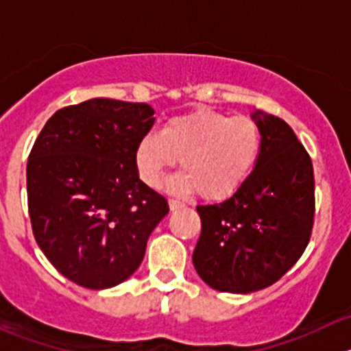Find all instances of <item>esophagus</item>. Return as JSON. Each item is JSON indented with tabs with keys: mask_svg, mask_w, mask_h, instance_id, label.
<instances>
[{
	"mask_svg": "<svg viewBox=\"0 0 351 351\" xmlns=\"http://www.w3.org/2000/svg\"><path fill=\"white\" fill-rule=\"evenodd\" d=\"M183 207H185V204H183V202L175 200V198H171V200H169V208H171V210H178V208H183Z\"/></svg>",
	"mask_w": 351,
	"mask_h": 351,
	"instance_id": "34e87169",
	"label": "esophagus"
}]
</instances>
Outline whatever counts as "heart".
Segmentation results:
<instances>
[{
	"mask_svg": "<svg viewBox=\"0 0 351 351\" xmlns=\"http://www.w3.org/2000/svg\"><path fill=\"white\" fill-rule=\"evenodd\" d=\"M260 149L261 132L253 119L198 110L169 119L161 132L146 134L134 158L147 185H159L166 169L180 159L183 173L173 182L176 189L222 200L243 185Z\"/></svg>",
	"mask_w": 351,
	"mask_h": 351,
	"instance_id": "heart-1",
	"label": "heart"
}]
</instances>
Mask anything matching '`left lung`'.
<instances>
[{
    "mask_svg": "<svg viewBox=\"0 0 351 351\" xmlns=\"http://www.w3.org/2000/svg\"><path fill=\"white\" fill-rule=\"evenodd\" d=\"M261 149L253 171L228 200L198 205L202 232L193 267L221 292L250 293L270 287L297 263L314 224V171L290 125L253 113Z\"/></svg>",
    "mask_w": 351,
    "mask_h": 351,
    "instance_id": "1",
    "label": "left lung"
}]
</instances>
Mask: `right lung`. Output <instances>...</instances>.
Segmentation results:
<instances>
[{"label":"right lung","instance_id":"add662e5","mask_svg":"<svg viewBox=\"0 0 351 351\" xmlns=\"http://www.w3.org/2000/svg\"><path fill=\"white\" fill-rule=\"evenodd\" d=\"M147 104L91 98L54 113L27 162L28 214L38 247L84 289H110L139 268L168 202L139 180L136 146Z\"/></svg>","mask_w":351,"mask_h":351}]
</instances>
